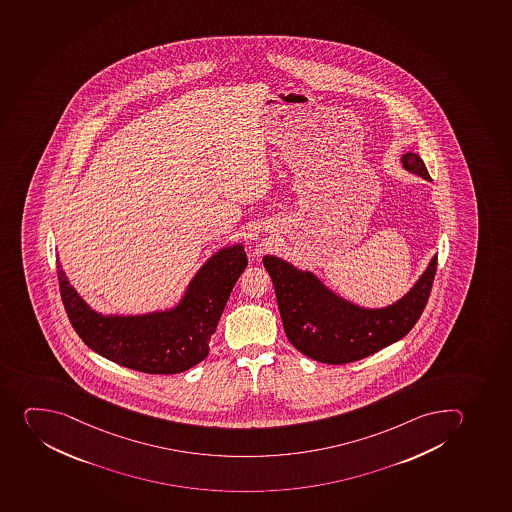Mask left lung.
<instances>
[{"label":"left lung","mask_w":512,"mask_h":512,"mask_svg":"<svg viewBox=\"0 0 512 512\" xmlns=\"http://www.w3.org/2000/svg\"><path fill=\"white\" fill-rule=\"evenodd\" d=\"M402 165L430 181L427 166L417 153H405ZM436 262L438 255L394 305L372 310L344 300L311 272L298 270L273 255L263 257L275 286L286 338L301 354L324 364L359 361L404 338L427 306Z\"/></svg>","instance_id":"left-lung-1"}]
</instances>
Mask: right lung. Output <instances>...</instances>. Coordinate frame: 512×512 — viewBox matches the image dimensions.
Wrapping results in <instances>:
<instances>
[{
    "label": "right lung",
    "mask_w": 512,
    "mask_h": 512,
    "mask_svg": "<svg viewBox=\"0 0 512 512\" xmlns=\"http://www.w3.org/2000/svg\"><path fill=\"white\" fill-rule=\"evenodd\" d=\"M245 267L244 245L219 250L173 310L141 316H104L92 310L67 280L59 258L57 278L72 328L92 351L133 371L178 374L206 359L230 291Z\"/></svg>",
    "instance_id": "add662e5"
}]
</instances>
